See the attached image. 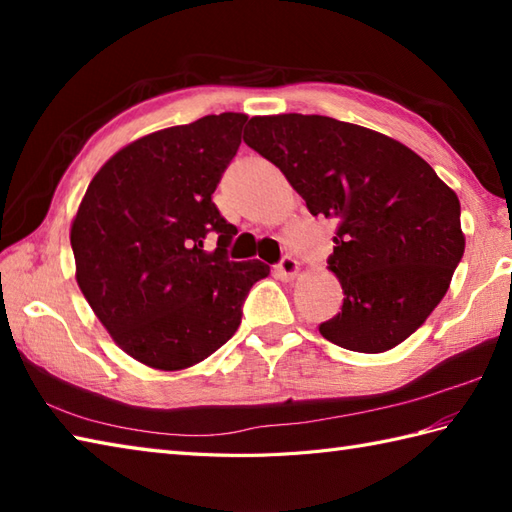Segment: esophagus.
Masks as SVG:
<instances>
[{
	"label": "esophagus",
	"mask_w": 512,
	"mask_h": 512,
	"mask_svg": "<svg viewBox=\"0 0 512 512\" xmlns=\"http://www.w3.org/2000/svg\"><path fill=\"white\" fill-rule=\"evenodd\" d=\"M277 270H279V275H281V279H286V281H290V279H295L297 275H299V262L295 257H290V255H286L284 259H281L279 262V266H277Z\"/></svg>",
	"instance_id": "34e87169"
}]
</instances>
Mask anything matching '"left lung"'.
Segmentation results:
<instances>
[{
  "mask_svg": "<svg viewBox=\"0 0 512 512\" xmlns=\"http://www.w3.org/2000/svg\"><path fill=\"white\" fill-rule=\"evenodd\" d=\"M244 143L281 169L312 215L339 222L328 268L343 288L323 339L378 354L416 332L464 255L460 200L398 140L330 116H253Z\"/></svg>",
  "mask_w": 512,
  "mask_h": 512,
  "instance_id": "8db88e82",
  "label": "left lung"
}]
</instances>
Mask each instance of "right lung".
<instances>
[{
    "label": "right lung",
    "mask_w": 512,
    "mask_h": 512,
    "mask_svg": "<svg viewBox=\"0 0 512 512\" xmlns=\"http://www.w3.org/2000/svg\"><path fill=\"white\" fill-rule=\"evenodd\" d=\"M246 114L224 112L134 140L105 162L76 211V284L114 343L176 372L209 358L242 321L270 268L228 262L237 228L211 195L242 143ZM206 236L218 246L206 251Z\"/></svg>",
    "instance_id": "obj_1"
}]
</instances>
